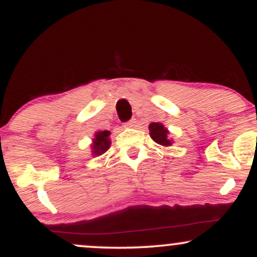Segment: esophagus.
I'll list each match as a JSON object with an SVG mask.
<instances>
[{
	"label": "esophagus",
	"instance_id": "1",
	"mask_svg": "<svg viewBox=\"0 0 257 257\" xmlns=\"http://www.w3.org/2000/svg\"><path fill=\"white\" fill-rule=\"evenodd\" d=\"M135 124H137V119L132 118L124 123V126H126V128H133V126H135Z\"/></svg>",
	"mask_w": 257,
	"mask_h": 257
}]
</instances>
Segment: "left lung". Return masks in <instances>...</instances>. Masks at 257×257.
Listing matches in <instances>:
<instances>
[{
	"label": "left lung",
	"mask_w": 257,
	"mask_h": 257,
	"mask_svg": "<svg viewBox=\"0 0 257 257\" xmlns=\"http://www.w3.org/2000/svg\"><path fill=\"white\" fill-rule=\"evenodd\" d=\"M149 128H150V135H151L153 141H156V143L159 144V145H163V146H169L170 144H172L167 137L168 131L164 128L163 124L153 122L150 124Z\"/></svg>",
	"instance_id": "8db88e82"
}]
</instances>
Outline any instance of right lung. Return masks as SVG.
<instances>
[{"mask_svg": "<svg viewBox=\"0 0 257 257\" xmlns=\"http://www.w3.org/2000/svg\"><path fill=\"white\" fill-rule=\"evenodd\" d=\"M108 135H110V132L107 131L96 133L93 144L94 155H101V153L107 151L108 147H110V139H108Z\"/></svg>", "mask_w": 257, "mask_h": 257, "instance_id": "obj_1", "label": "right lung"}]
</instances>
